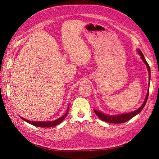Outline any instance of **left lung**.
<instances>
[{
  "label": "left lung",
  "instance_id": "left-lung-1",
  "mask_svg": "<svg viewBox=\"0 0 159 159\" xmlns=\"http://www.w3.org/2000/svg\"><path fill=\"white\" fill-rule=\"evenodd\" d=\"M138 52L139 53V54L141 55V58L142 59L143 61L145 63L146 66L148 67V72H149V80H150V78H151V70H150V67L148 65V62L146 61V60L145 59L144 56L143 55V53H142V52L139 49H138ZM149 87L148 89V93H147V96H146V98L145 99V101L143 104H142V106L139 107V108L136 110H135L134 111L131 112V113H126V114H122V115H119V116H107V115H105V114L101 113L99 111H97L96 110H94V113H96V115L101 119L104 120V121L107 122V123H125L126 121H128L129 120H130L131 118H132L133 117H134L135 116H136L138 113H139L140 112L143 108V107L145 106V104H146V102L148 100V96H149Z\"/></svg>",
  "mask_w": 159,
  "mask_h": 159
}]
</instances>
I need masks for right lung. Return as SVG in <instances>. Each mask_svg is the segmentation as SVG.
Wrapping results in <instances>:
<instances>
[{
  "mask_svg": "<svg viewBox=\"0 0 159 159\" xmlns=\"http://www.w3.org/2000/svg\"><path fill=\"white\" fill-rule=\"evenodd\" d=\"M69 107V106H68ZM68 107V109H67V111L66 113L65 114L64 116H62L61 118L57 119L55 120H53V121H48V122H41V121H31V120H27V119H25L23 118H22L24 120H25V121L33 125H34V126H39V127H52V126H56L59 125V123H61L63 120H64L66 117V116H67L68 114V109L69 107Z\"/></svg>",
  "mask_w": 159,
  "mask_h": 159,
  "instance_id": "obj_1",
  "label": "right lung"
}]
</instances>
